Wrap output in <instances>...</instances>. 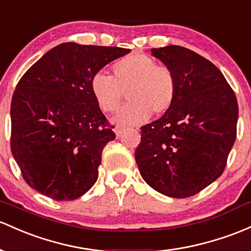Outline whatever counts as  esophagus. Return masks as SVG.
Wrapping results in <instances>:
<instances>
[{"mask_svg":"<svg viewBox=\"0 0 251 251\" xmlns=\"http://www.w3.org/2000/svg\"><path fill=\"white\" fill-rule=\"evenodd\" d=\"M114 132H115V134H117V137L118 138H120L121 136H123V132H124V128H120V127H117L114 130Z\"/></svg>","mask_w":251,"mask_h":251,"instance_id":"esophagus-1","label":"esophagus"}]
</instances>
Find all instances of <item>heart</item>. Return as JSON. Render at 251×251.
<instances>
[{
	"mask_svg": "<svg viewBox=\"0 0 251 251\" xmlns=\"http://www.w3.org/2000/svg\"><path fill=\"white\" fill-rule=\"evenodd\" d=\"M113 77L96 73L90 78V92L103 112H114L127 92L130 103L115 113L112 121L125 127L144 123L152 112L164 114L174 103L177 82L172 70L157 65L151 57L132 53L115 62Z\"/></svg>",
	"mask_w": 251,
	"mask_h": 251,
	"instance_id": "b5f03b06",
	"label": "heart"
}]
</instances>
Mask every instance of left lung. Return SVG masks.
Segmentation results:
<instances>
[{"label":"left lung","mask_w":251,"mask_h":251,"mask_svg":"<svg viewBox=\"0 0 251 251\" xmlns=\"http://www.w3.org/2000/svg\"><path fill=\"white\" fill-rule=\"evenodd\" d=\"M174 73L177 92L158 120L142 127L134 158L149 186L170 198H188L224 172L236 140L238 104L224 75L186 48L151 49Z\"/></svg>","instance_id":"8db88e82"}]
</instances>
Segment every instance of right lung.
I'll return each mask as SVG.
<instances>
[{"mask_svg": "<svg viewBox=\"0 0 251 251\" xmlns=\"http://www.w3.org/2000/svg\"><path fill=\"white\" fill-rule=\"evenodd\" d=\"M128 52L63 43L21 77L10 107V148L29 187L69 201L94 186L103 148L115 133L93 98L90 78Z\"/></svg>", "mask_w": 251, "mask_h": 251, "instance_id": "obj_1", "label": "right lung"}]
</instances>
